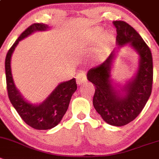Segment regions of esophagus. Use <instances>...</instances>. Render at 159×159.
I'll list each match as a JSON object with an SVG mask.
<instances>
[{
  "label": "esophagus",
  "mask_w": 159,
  "mask_h": 159,
  "mask_svg": "<svg viewBox=\"0 0 159 159\" xmlns=\"http://www.w3.org/2000/svg\"><path fill=\"white\" fill-rule=\"evenodd\" d=\"M87 81V75H86V73L84 72H81L76 75V82L77 84L80 85V84H84Z\"/></svg>",
  "instance_id": "1"
}]
</instances>
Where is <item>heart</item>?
Segmentation results:
<instances>
[{
  "label": "heart",
  "mask_w": 159,
  "mask_h": 159,
  "mask_svg": "<svg viewBox=\"0 0 159 159\" xmlns=\"http://www.w3.org/2000/svg\"><path fill=\"white\" fill-rule=\"evenodd\" d=\"M102 30L101 29H98V30H97V32H96V34L95 35L97 36H99L100 35V33H101ZM113 36H112V34L111 33H106V34L104 35V41H105V43H109L110 42V41L112 40V39H113Z\"/></svg>",
  "instance_id": "1"
}]
</instances>
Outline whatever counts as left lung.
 <instances>
[{
	"label": "left lung",
	"mask_w": 159,
	"mask_h": 159,
	"mask_svg": "<svg viewBox=\"0 0 159 159\" xmlns=\"http://www.w3.org/2000/svg\"><path fill=\"white\" fill-rule=\"evenodd\" d=\"M116 29V44H129L139 56L136 75L121 88L116 90L110 80V71L115 50L101 65L91 68L87 74L88 80L95 87L93 105L103 120L113 126L130 123L140 113L152 91L153 60L151 49L141 36L125 21H113Z\"/></svg>",
	"instance_id": "obj_1"
}]
</instances>
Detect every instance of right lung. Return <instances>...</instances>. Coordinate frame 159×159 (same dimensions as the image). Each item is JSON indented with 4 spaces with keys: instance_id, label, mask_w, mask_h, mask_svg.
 Returning <instances> with one entry per match:
<instances>
[{
    "instance_id": "1",
    "label": "right lung",
    "mask_w": 159,
    "mask_h": 159,
    "mask_svg": "<svg viewBox=\"0 0 159 159\" xmlns=\"http://www.w3.org/2000/svg\"><path fill=\"white\" fill-rule=\"evenodd\" d=\"M49 28L44 23H33L27 27L12 45L5 58L7 90L9 100L23 120L31 128L38 130H47L61 122L69 106L73 93L76 91L75 79L60 84L44 102L39 105L27 102L16 87L11 70V57L19 42L34 31Z\"/></svg>"
}]
</instances>
